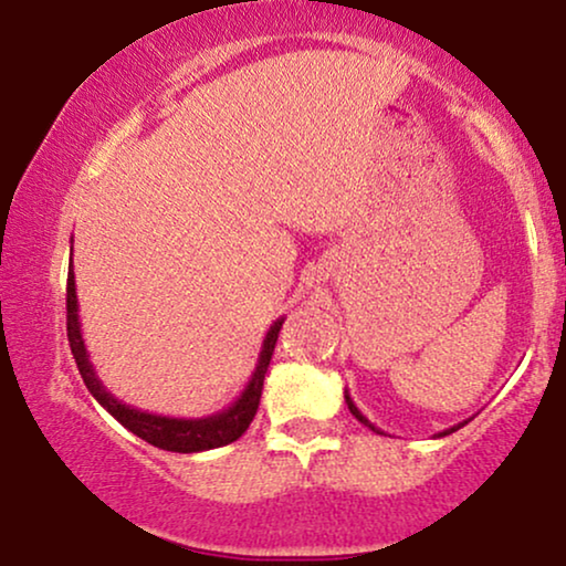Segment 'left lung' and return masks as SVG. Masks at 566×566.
Instances as JSON below:
<instances>
[{"mask_svg": "<svg viewBox=\"0 0 566 566\" xmlns=\"http://www.w3.org/2000/svg\"><path fill=\"white\" fill-rule=\"evenodd\" d=\"M345 401H347V409H350V412L355 415V420H358V422H363V424H366V428H370V430H374V432H378V436H384V430H378V428H376V424H374V422H370V420H368V417H366V415H363L358 407H355V401L350 399V391H345ZM469 420H471V417H469ZM469 420H463V422H459V424H453V428H448V430H443V432H438V438H443V436H451V432H455V430H459V428H463V424H467Z\"/></svg>", "mask_w": 566, "mask_h": 566, "instance_id": "obj_1", "label": "left lung"}]
</instances>
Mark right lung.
Returning a JSON list of instances; mask_svg holds the SVG:
<instances>
[{
    "mask_svg": "<svg viewBox=\"0 0 566 566\" xmlns=\"http://www.w3.org/2000/svg\"><path fill=\"white\" fill-rule=\"evenodd\" d=\"M285 316L275 319L270 324L265 339H262L260 358L254 363V370L247 381L244 391L239 394L237 401H231L227 409L221 412L208 415V417H167V415H151L144 412V409H136L113 397L111 391L105 389V384L99 381L95 366L90 363L87 345H84L82 337V322H80V304H76V283H74V268L69 265V277H66V335L69 345H72L76 368L84 378V386H87L92 397H95L99 405H103L107 412H111L115 420H118L123 428L134 432L146 443L161 448V451L172 453H200L211 451V448H221L239 440L250 428L260 407L262 397V384H265V374L270 366V358H273L277 332H281Z\"/></svg>",
    "mask_w": 566,
    "mask_h": 566,
    "instance_id": "1",
    "label": "right lung"
}]
</instances>
